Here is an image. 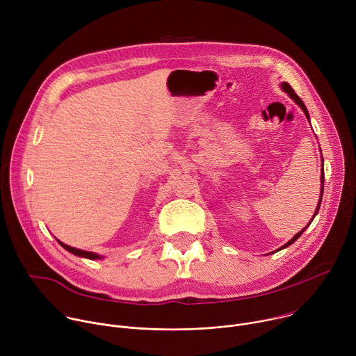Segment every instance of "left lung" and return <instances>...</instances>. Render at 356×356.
I'll return each instance as SVG.
<instances>
[{"instance_id": "8db88e82", "label": "left lung", "mask_w": 356, "mask_h": 356, "mask_svg": "<svg viewBox=\"0 0 356 356\" xmlns=\"http://www.w3.org/2000/svg\"><path fill=\"white\" fill-rule=\"evenodd\" d=\"M280 87H282V90L284 91V92H287L289 94V97L291 98V99H294V103L304 111V115L307 117V120H309V122H310V115H309V111H307V108H306V106H304V103L301 101V98L294 92V90L290 87V84L289 83H286V81H283L282 84H280ZM321 150V149H320ZM321 162H323V170H321V191H320V198H318V204H317V209H316V211H314V216H313V218L310 220V222L307 224V227H310V224H312V221L314 220V217L317 216V213H318V210H320V206H321V200H323V193H324V159H323V156H321ZM307 227H304L300 232H297L289 242H286L283 246H280L277 250H282V249H284V248H287V246H290L293 242H296L300 236H301V234L307 229ZM277 250H275V252H277ZM275 252H272V253H275Z\"/></svg>"}]
</instances>
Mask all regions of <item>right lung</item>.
<instances>
[{
	"label": "right lung",
	"instance_id": "obj_1",
	"mask_svg": "<svg viewBox=\"0 0 356 356\" xmlns=\"http://www.w3.org/2000/svg\"><path fill=\"white\" fill-rule=\"evenodd\" d=\"M56 241H58V242H59V243H60L66 250H69L70 253H73V255H76V257L86 258V259H91V261H95V259H103V257L97 255V253H94V252H87V250H81V249H77V248L69 246V245H66V243L60 242L58 238H56Z\"/></svg>",
	"mask_w": 356,
	"mask_h": 356
}]
</instances>
